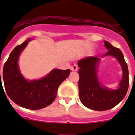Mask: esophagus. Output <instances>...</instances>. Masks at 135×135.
I'll list each match as a JSON object with an SVG mask.
<instances>
[{"label":"esophagus","instance_id":"obj_1","mask_svg":"<svg viewBox=\"0 0 135 135\" xmlns=\"http://www.w3.org/2000/svg\"><path fill=\"white\" fill-rule=\"evenodd\" d=\"M78 65H76V64H74V65L72 66L71 70H73V71H76V70H78Z\"/></svg>","mask_w":135,"mask_h":135}]
</instances>
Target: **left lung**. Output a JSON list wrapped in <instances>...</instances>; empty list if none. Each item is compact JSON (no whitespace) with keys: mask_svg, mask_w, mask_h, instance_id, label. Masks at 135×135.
I'll use <instances>...</instances> for the list:
<instances>
[{"mask_svg":"<svg viewBox=\"0 0 135 135\" xmlns=\"http://www.w3.org/2000/svg\"><path fill=\"white\" fill-rule=\"evenodd\" d=\"M107 51L105 55H112L118 60L123 70V78L116 90H110L101 86L97 76V66L100 61L97 57H89L80 60L78 65L79 97L80 101L87 108L96 111H104L114 108L126 95L129 88V70L123 53L108 42H104Z\"/></svg>","mask_w":135,"mask_h":135,"instance_id":"8db88e82","label":"left lung"}]
</instances>
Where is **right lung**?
<instances>
[{
	"instance_id": "1",
	"label": "right lung",
	"mask_w": 135,
	"mask_h": 135,
	"mask_svg": "<svg viewBox=\"0 0 135 135\" xmlns=\"http://www.w3.org/2000/svg\"><path fill=\"white\" fill-rule=\"evenodd\" d=\"M31 40L28 38L10 53L4 66L3 80L8 96L12 101L23 108L38 110L53 103L58 88L69 76L70 70L54 69L40 80H25L20 73L17 62L20 54Z\"/></svg>"
}]
</instances>
